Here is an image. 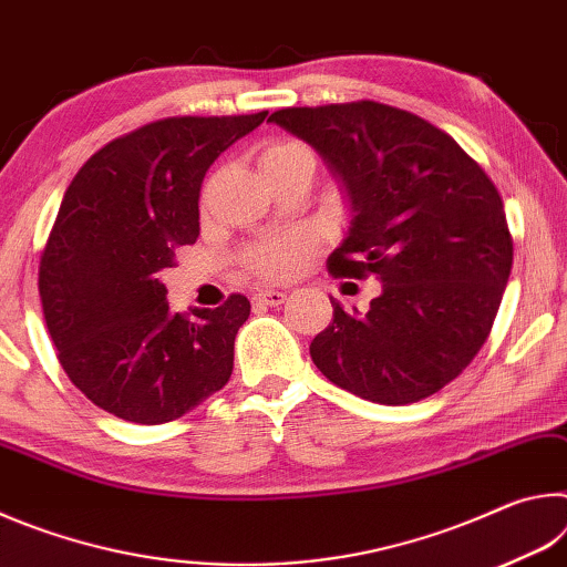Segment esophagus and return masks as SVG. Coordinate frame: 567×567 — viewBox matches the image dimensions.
<instances>
[{
  "label": "esophagus",
  "instance_id": "34e87169",
  "mask_svg": "<svg viewBox=\"0 0 567 567\" xmlns=\"http://www.w3.org/2000/svg\"><path fill=\"white\" fill-rule=\"evenodd\" d=\"M252 300L257 302V305H267V307H280L285 300H287V295L285 292H280V290H262V292H257Z\"/></svg>",
  "mask_w": 567,
  "mask_h": 567
}]
</instances>
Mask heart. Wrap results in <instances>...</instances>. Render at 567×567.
<instances>
[{
	"label": "heart",
	"mask_w": 567,
	"mask_h": 567,
	"mask_svg": "<svg viewBox=\"0 0 567 567\" xmlns=\"http://www.w3.org/2000/svg\"><path fill=\"white\" fill-rule=\"evenodd\" d=\"M302 155H310V152H307L300 142L282 140V142H275V145L267 147L262 152L260 162L265 169L270 165H277V162H282V159L302 157ZM305 249H307V239L302 235L270 237L260 245L249 247L245 255V262L249 270H252L257 277H262V280H282V277L292 275L297 270Z\"/></svg>",
	"instance_id": "obj_1"
}]
</instances>
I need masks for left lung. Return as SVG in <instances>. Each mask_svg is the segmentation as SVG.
Returning <instances> with one entry per match:
<instances>
[{
    "label": "left lung",
    "mask_w": 567,
    "mask_h": 567,
    "mask_svg": "<svg viewBox=\"0 0 567 567\" xmlns=\"http://www.w3.org/2000/svg\"><path fill=\"white\" fill-rule=\"evenodd\" d=\"M270 122L318 150L348 189L352 223L328 270L382 282L368 312L332 300L312 362L380 405L435 395L485 344L511 277L501 192L447 132L390 104L287 107Z\"/></svg>",
    "instance_id": "left-lung-1"
}]
</instances>
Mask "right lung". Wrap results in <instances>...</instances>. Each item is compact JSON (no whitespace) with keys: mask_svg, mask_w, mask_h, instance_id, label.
Listing matches in <instances>:
<instances>
[{"mask_svg":"<svg viewBox=\"0 0 567 567\" xmlns=\"http://www.w3.org/2000/svg\"><path fill=\"white\" fill-rule=\"evenodd\" d=\"M265 117L150 122L94 152L66 187L40 260L44 322L66 378L114 417L162 425L233 375L247 297L169 312L159 277L199 235L209 165Z\"/></svg>","mask_w":567,"mask_h":567,"instance_id":"1","label":"right lung"}]
</instances>
